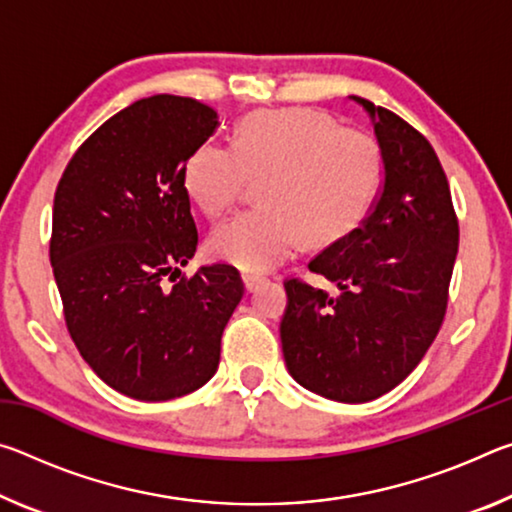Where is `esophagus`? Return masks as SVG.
<instances>
[{
	"mask_svg": "<svg viewBox=\"0 0 512 512\" xmlns=\"http://www.w3.org/2000/svg\"><path fill=\"white\" fill-rule=\"evenodd\" d=\"M241 282H244V289H246V291H255V289H259V287H262V284H264V277L244 273V275H241Z\"/></svg>",
	"mask_w": 512,
	"mask_h": 512,
	"instance_id": "obj_1",
	"label": "esophagus"
}]
</instances>
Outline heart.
I'll use <instances>...</instances> for the list:
<instances>
[{
  "mask_svg": "<svg viewBox=\"0 0 512 512\" xmlns=\"http://www.w3.org/2000/svg\"><path fill=\"white\" fill-rule=\"evenodd\" d=\"M381 151L368 133L336 128L311 110L255 112L235 146L203 142L189 155L183 185L198 210L221 216L246 180H261L264 207L219 225L212 257L246 273H266L296 253L302 239L334 241L357 225L381 183Z\"/></svg>",
  "mask_w": 512,
  "mask_h": 512,
  "instance_id": "b5f03b06",
  "label": "heart"
}]
</instances>
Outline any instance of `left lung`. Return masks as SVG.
<instances>
[{
    "mask_svg": "<svg viewBox=\"0 0 512 512\" xmlns=\"http://www.w3.org/2000/svg\"><path fill=\"white\" fill-rule=\"evenodd\" d=\"M366 112L384 180L354 230L309 262L334 282L329 296L289 280L280 339L302 388L345 404L377 400L411 375L447 309L458 221L431 144L395 112L350 97Z\"/></svg>",
    "mask_w": 512,
    "mask_h": 512,
    "instance_id": "obj_1",
    "label": "left lung"
}]
</instances>
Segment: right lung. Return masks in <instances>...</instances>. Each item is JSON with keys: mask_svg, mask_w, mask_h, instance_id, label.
Listing matches in <instances>:
<instances>
[{"mask_svg": "<svg viewBox=\"0 0 512 512\" xmlns=\"http://www.w3.org/2000/svg\"><path fill=\"white\" fill-rule=\"evenodd\" d=\"M216 128V110L196 99H140L83 142L56 189L49 259L69 336L133 400L164 402L207 384L244 296L228 264L176 280L198 246L183 171Z\"/></svg>", "mask_w": 512, "mask_h": 512, "instance_id": "obj_1", "label": "right lung"}]
</instances>
